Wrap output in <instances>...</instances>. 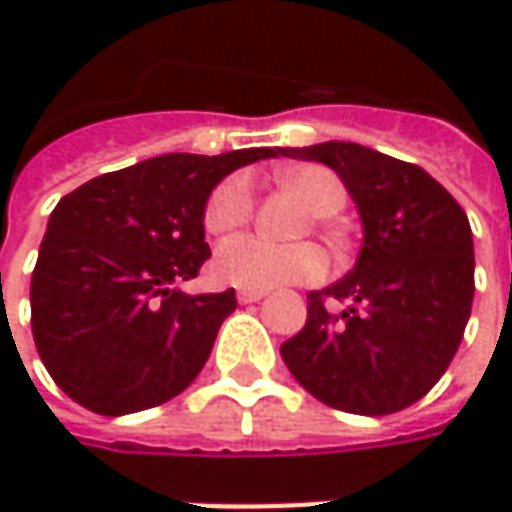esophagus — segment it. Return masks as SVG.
Masks as SVG:
<instances>
[{"mask_svg": "<svg viewBox=\"0 0 512 512\" xmlns=\"http://www.w3.org/2000/svg\"><path fill=\"white\" fill-rule=\"evenodd\" d=\"M242 305H253V302H259V299H265V290H239V296H236Z\"/></svg>", "mask_w": 512, "mask_h": 512, "instance_id": "1", "label": "esophagus"}]
</instances>
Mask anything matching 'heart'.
Here are the masks:
<instances>
[{"label": "heart", "mask_w": 512, "mask_h": 512, "mask_svg": "<svg viewBox=\"0 0 512 512\" xmlns=\"http://www.w3.org/2000/svg\"><path fill=\"white\" fill-rule=\"evenodd\" d=\"M279 182L293 190L310 213L327 222L336 219L347 205V190L333 170L322 165H302L279 173ZM253 182L247 173H230L205 202L207 233H230L253 216ZM325 253L313 245H273L259 236H236L219 245L213 256V273L219 282L242 290H270L279 285H305L325 276Z\"/></svg>", "instance_id": "heart-1"}]
</instances>
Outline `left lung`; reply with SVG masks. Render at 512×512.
Segmentation results:
<instances>
[{"label":"left lung","mask_w":512,"mask_h":512,"mask_svg":"<svg viewBox=\"0 0 512 512\" xmlns=\"http://www.w3.org/2000/svg\"><path fill=\"white\" fill-rule=\"evenodd\" d=\"M339 173L364 222L356 267L307 293V325L282 344L293 379L327 407L387 416L450 367L473 307V233L462 205L419 165L353 142L285 148ZM336 298L342 314H330Z\"/></svg>","instance_id":"obj_1"}]
</instances>
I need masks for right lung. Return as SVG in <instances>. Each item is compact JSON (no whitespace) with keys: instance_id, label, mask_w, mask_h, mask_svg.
<instances>
[{"instance_id":"obj_1","label":"right lung","mask_w":512,"mask_h":512,"mask_svg":"<svg viewBox=\"0 0 512 512\" xmlns=\"http://www.w3.org/2000/svg\"><path fill=\"white\" fill-rule=\"evenodd\" d=\"M279 153H168L59 199L30 276V327L50 379L73 402L125 416L170 402L199 376L236 310L233 287L176 290L210 256L207 196L230 170Z\"/></svg>"}]
</instances>
